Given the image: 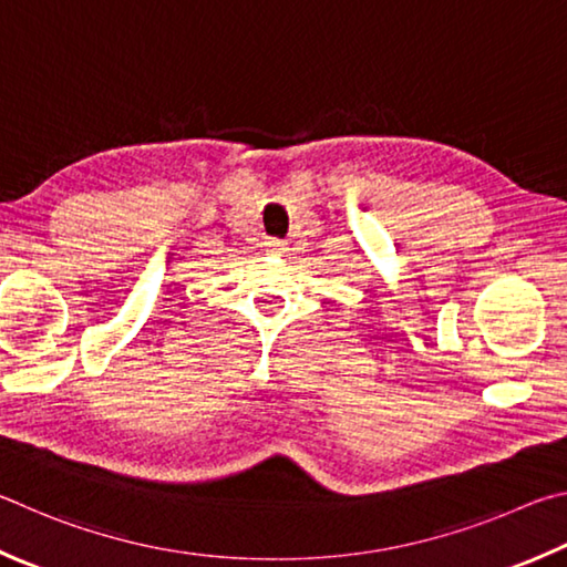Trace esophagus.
<instances>
[{
	"label": "esophagus",
	"instance_id": "34e87169",
	"mask_svg": "<svg viewBox=\"0 0 567 567\" xmlns=\"http://www.w3.org/2000/svg\"><path fill=\"white\" fill-rule=\"evenodd\" d=\"M266 246V254H271V256H286L291 251L289 248V241H284V238H268V241L264 244Z\"/></svg>",
	"mask_w": 567,
	"mask_h": 567
}]
</instances>
